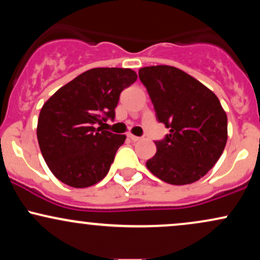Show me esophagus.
I'll return each instance as SVG.
<instances>
[{
	"instance_id": "34e87169",
	"label": "esophagus",
	"mask_w": 260,
	"mask_h": 260,
	"mask_svg": "<svg viewBox=\"0 0 260 260\" xmlns=\"http://www.w3.org/2000/svg\"><path fill=\"white\" fill-rule=\"evenodd\" d=\"M128 137H129V138L132 139L133 142H138V140L142 139V137H137V136H133V134H129V136H128Z\"/></svg>"
}]
</instances>
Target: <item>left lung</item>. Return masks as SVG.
I'll return each mask as SVG.
<instances>
[{
    "instance_id": "obj_1",
    "label": "left lung",
    "mask_w": 260,
    "mask_h": 260,
    "mask_svg": "<svg viewBox=\"0 0 260 260\" xmlns=\"http://www.w3.org/2000/svg\"><path fill=\"white\" fill-rule=\"evenodd\" d=\"M156 120L170 128L156 140L147 161L151 174L170 184L198 181L216 164L228 140V116L219 99L201 82L171 66L139 70Z\"/></svg>"
}]
</instances>
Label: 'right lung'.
Masks as SVG:
<instances>
[{"instance_id":"1","label":"right lung","mask_w":260,"mask_h":260,"mask_svg":"<svg viewBox=\"0 0 260 260\" xmlns=\"http://www.w3.org/2000/svg\"><path fill=\"white\" fill-rule=\"evenodd\" d=\"M136 80L129 68H92L44 104L38 121L39 147L59 181L85 188L107 175L126 136L98 124L115 120L122 90Z\"/></svg>"}]
</instances>
